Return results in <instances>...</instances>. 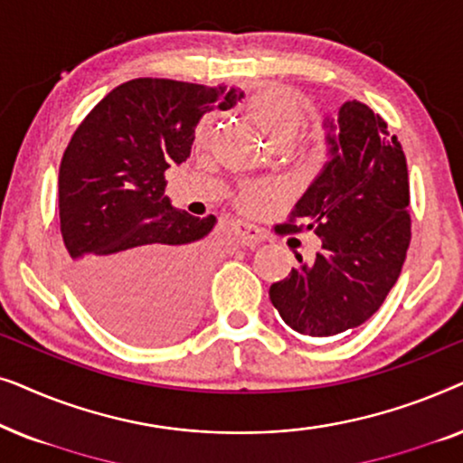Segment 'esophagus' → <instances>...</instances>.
I'll return each instance as SVG.
<instances>
[{
  "label": "esophagus",
  "instance_id": "1",
  "mask_svg": "<svg viewBox=\"0 0 463 463\" xmlns=\"http://www.w3.org/2000/svg\"><path fill=\"white\" fill-rule=\"evenodd\" d=\"M236 230H238L240 240H242L246 246H255V244L263 242V240L268 238V232H265L263 227H259L255 223H249V221H238Z\"/></svg>",
  "mask_w": 463,
  "mask_h": 463
}]
</instances>
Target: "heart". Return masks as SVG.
Segmentation results:
<instances>
[{
  "label": "heart",
  "instance_id": "obj_1",
  "mask_svg": "<svg viewBox=\"0 0 463 463\" xmlns=\"http://www.w3.org/2000/svg\"><path fill=\"white\" fill-rule=\"evenodd\" d=\"M246 111L265 138L276 147H287L293 143L307 119L301 99L287 88H268V90L255 94L249 100ZM208 128H211V119H202L198 126V138L204 137ZM271 194H274L271 187H246L240 195V204L246 211H257Z\"/></svg>",
  "mask_w": 463,
  "mask_h": 463
}]
</instances>
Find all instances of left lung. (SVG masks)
<instances>
[{
    "instance_id": "obj_1",
    "label": "left lung",
    "mask_w": 463,
    "mask_h": 463,
    "mask_svg": "<svg viewBox=\"0 0 463 463\" xmlns=\"http://www.w3.org/2000/svg\"><path fill=\"white\" fill-rule=\"evenodd\" d=\"M328 128V162L278 233L314 232L322 250L269 287L293 331L333 337L364 325L401 276L411 242L407 157L379 113L347 100Z\"/></svg>"
}]
</instances>
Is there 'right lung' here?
I'll return each mask as SVG.
<instances>
[{"label":"right lung","instance_id":"1","mask_svg":"<svg viewBox=\"0 0 463 463\" xmlns=\"http://www.w3.org/2000/svg\"><path fill=\"white\" fill-rule=\"evenodd\" d=\"M233 86L137 78L73 132L59 170V217L81 299L124 339L162 344L194 325L217 217L170 204L164 173L192 154L195 126L227 111Z\"/></svg>","mask_w":463,"mask_h":463}]
</instances>
